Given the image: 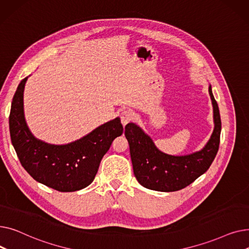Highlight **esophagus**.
Masks as SVG:
<instances>
[{"label": "esophagus", "mask_w": 249, "mask_h": 249, "mask_svg": "<svg viewBox=\"0 0 249 249\" xmlns=\"http://www.w3.org/2000/svg\"><path fill=\"white\" fill-rule=\"evenodd\" d=\"M133 118H134V113L131 110L127 109L121 113V122L124 126L128 124L130 121H132Z\"/></svg>", "instance_id": "obj_1"}]
</instances>
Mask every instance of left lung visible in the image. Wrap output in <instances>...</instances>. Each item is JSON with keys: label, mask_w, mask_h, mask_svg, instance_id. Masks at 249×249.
Instances as JSON below:
<instances>
[{"label": "left lung", "mask_w": 249, "mask_h": 249, "mask_svg": "<svg viewBox=\"0 0 249 249\" xmlns=\"http://www.w3.org/2000/svg\"><path fill=\"white\" fill-rule=\"evenodd\" d=\"M215 128L206 146L184 156L168 155L160 151L154 143L134 123L125 127V136L130 147L133 172L139 184L146 189L160 192H176L191 185L208 171L219 149L221 118L218 104L209 87Z\"/></svg>", "instance_id": "8db88e82"}]
</instances>
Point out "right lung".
<instances>
[{"label": "right lung", "mask_w": 249, "mask_h": 249, "mask_svg": "<svg viewBox=\"0 0 249 249\" xmlns=\"http://www.w3.org/2000/svg\"><path fill=\"white\" fill-rule=\"evenodd\" d=\"M27 77L13 97L9 116L12 144L22 166L35 180L59 192H74L94 180L103 156L122 135L120 118L105 123L80 140L52 145L36 139L25 122L23 91Z\"/></svg>", "instance_id": "right-lung-1"}]
</instances>
